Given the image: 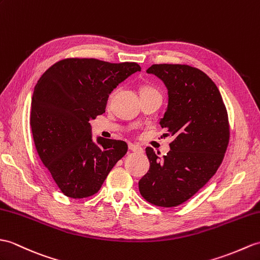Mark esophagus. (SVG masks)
Wrapping results in <instances>:
<instances>
[{
	"label": "esophagus",
	"mask_w": 260,
	"mask_h": 260,
	"mask_svg": "<svg viewBox=\"0 0 260 260\" xmlns=\"http://www.w3.org/2000/svg\"><path fill=\"white\" fill-rule=\"evenodd\" d=\"M128 149L134 153H143V148L135 144H128Z\"/></svg>",
	"instance_id": "1"
}]
</instances>
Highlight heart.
I'll list each match as a JSON object with an SVG mask.
<instances>
[{
  "mask_svg": "<svg viewBox=\"0 0 260 260\" xmlns=\"http://www.w3.org/2000/svg\"><path fill=\"white\" fill-rule=\"evenodd\" d=\"M149 92H157V90L154 89L153 87H149V86H144V87L141 89V94H142V93H149ZM112 96H113V94L111 95V99H112Z\"/></svg>",
  "mask_w": 260,
  "mask_h": 260,
  "instance_id": "1",
  "label": "heart"
}]
</instances>
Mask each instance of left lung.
Here are the masks:
<instances>
[{"mask_svg": "<svg viewBox=\"0 0 260 260\" xmlns=\"http://www.w3.org/2000/svg\"><path fill=\"white\" fill-rule=\"evenodd\" d=\"M164 82L168 106L160 119L171 150L159 157L146 148L149 171L141 195L159 207H176L194 196L218 170L229 143L228 114L219 89L203 71L186 64H154L146 71Z\"/></svg>", "mask_w": 260, "mask_h": 260, "instance_id": "1", "label": "left lung"}]
</instances>
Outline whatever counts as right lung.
I'll list each match as a JSON object with an SVG mask.
<instances>
[{
  "label": "right lung",
  "instance_id": "add662e5",
  "mask_svg": "<svg viewBox=\"0 0 260 260\" xmlns=\"http://www.w3.org/2000/svg\"><path fill=\"white\" fill-rule=\"evenodd\" d=\"M137 71L135 62L70 57L53 64L35 85L29 119L35 148L65 196L96 194L127 153L123 141L94 143L89 119L105 113L108 95Z\"/></svg>",
  "mask_w": 260,
  "mask_h": 260
}]
</instances>
